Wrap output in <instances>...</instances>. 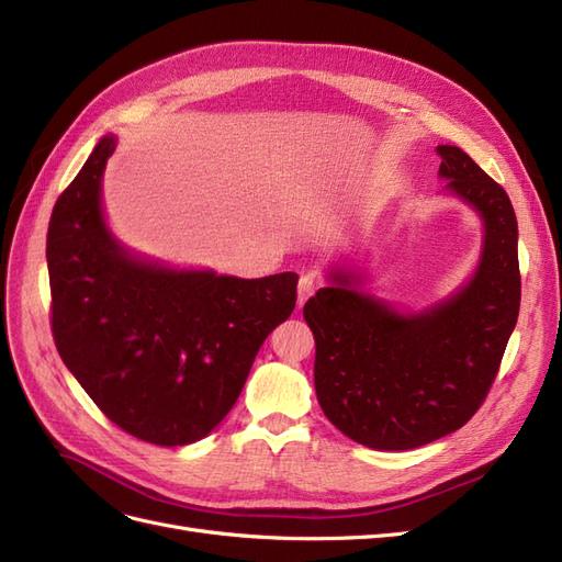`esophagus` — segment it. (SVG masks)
I'll return each mask as SVG.
<instances>
[{
	"mask_svg": "<svg viewBox=\"0 0 562 562\" xmlns=\"http://www.w3.org/2000/svg\"><path fill=\"white\" fill-rule=\"evenodd\" d=\"M316 293V281L312 277H302L300 285H297V307H302L312 295Z\"/></svg>",
	"mask_w": 562,
	"mask_h": 562,
	"instance_id": "esophagus-1",
	"label": "esophagus"
}]
</instances>
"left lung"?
<instances>
[{"instance_id": "obj_1", "label": "left lung", "mask_w": 562, "mask_h": 562, "mask_svg": "<svg viewBox=\"0 0 562 562\" xmlns=\"http://www.w3.org/2000/svg\"><path fill=\"white\" fill-rule=\"evenodd\" d=\"M436 151L448 190L483 217L473 279L450 300L403 314L359 291V277L335 271L333 285L304 304L321 411L345 436L375 450H413L462 429L495 382L518 321L512 199L467 151L454 145Z\"/></svg>"}]
</instances>
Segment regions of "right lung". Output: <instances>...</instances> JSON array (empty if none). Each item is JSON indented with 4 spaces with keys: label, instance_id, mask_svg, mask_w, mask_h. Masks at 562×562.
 I'll return each mask as SVG.
<instances>
[{
    "label": "right lung",
    "instance_id": "1",
    "mask_svg": "<svg viewBox=\"0 0 562 562\" xmlns=\"http://www.w3.org/2000/svg\"><path fill=\"white\" fill-rule=\"evenodd\" d=\"M105 135L50 213V330L63 363L126 434L155 446L209 436L239 398L255 353L295 310L297 274L178 271L133 258L110 234Z\"/></svg>",
    "mask_w": 562,
    "mask_h": 562
}]
</instances>
